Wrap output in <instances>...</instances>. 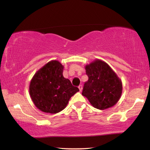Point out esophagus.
Instances as JSON below:
<instances>
[{
    "label": "esophagus",
    "instance_id": "34e87169",
    "mask_svg": "<svg viewBox=\"0 0 150 150\" xmlns=\"http://www.w3.org/2000/svg\"><path fill=\"white\" fill-rule=\"evenodd\" d=\"M79 90H80V91H81L82 90V85H79Z\"/></svg>",
    "mask_w": 150,
    "mask_h": 150
}]
</instances>
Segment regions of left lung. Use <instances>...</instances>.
I'll use <instances>...</instances> for the list:
<instances>
[{
	"mask_svg": "<svg viewBox=\"0 0 150 150\" xmlns=\"http://www.w3.org/2000/svg\"><path fill=\"white\" fill-rule=\"evenodd\" d=\"M85 69L88 81L84 83L82 95L98 110L116 104L122 94V84L110 66L97 59L86 66Z\"/></svg>",
	"mask_w": 150,
	"mask_h": 150,
	"instance_id": "1",
	"label": "left lung"
}]
</instances>
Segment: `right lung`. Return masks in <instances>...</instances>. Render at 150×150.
Instances as JSON below:
<instances>
[{
  "label": "right lung",
  "mask_w": 150,
  "mask_h": 150,
  "mask_svg": "<svg viewBox=\"0 0 150 150\" xmlns=\"http://www.w3.org/2000/svg\"><path fill=\"white\" fill-rule=\"evenodd\" d=\"M63 69L64 66L58 60H52L38 70L31 79L30 97L35 106L43 112H60L79 91L69 79L63 77Z\"/></svg>",
  "instance_id": "1"
}]
</instances>
